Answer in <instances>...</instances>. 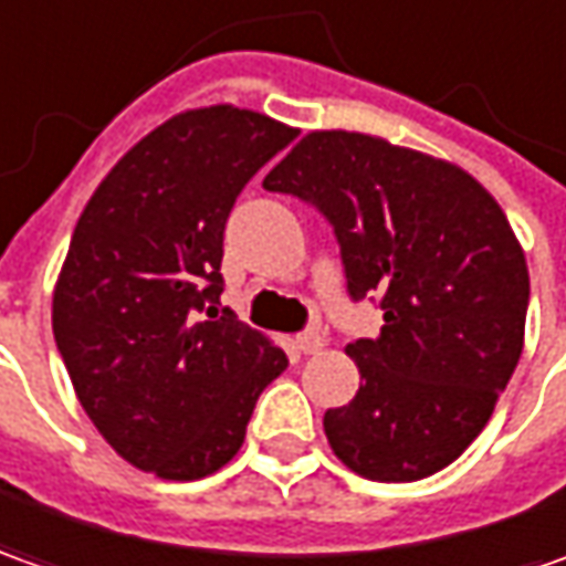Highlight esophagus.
I'll return each mask as SVG.
<instances>
[{"mask_svg": "<svg viewBox=\"0 0 566 566\" xmlns=\"http://www.w3.org/2000/svg\"><path fill=\"white\" fill-rule=\"evenodd\" d=\"M294 347H297L301 354H319L322 335L319 332H301V335L294 338Z\"/></svg>", "mask_w": 566, "mask_h": 566, "instance_id": "esophagus-1", "label": "esophagus"}]
</instances>
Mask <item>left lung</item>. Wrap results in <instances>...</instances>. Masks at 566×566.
Instances as JSON below:
<instances>
[{
    "label": "left lung",
    "instance_id": "obj_1",
    "mask_svg": "<svg viewBox=\"0 0 566 566\" xmlns=\"http://www.w3.org/2000/svg\"><path fill=\"white\" fill-rule=\"evenodd\" d=\"M263 187L316 206L347 294L379 297V335L344 347L360 391L325 410L332 451L376 482L444 470L523 354L530 272L507 216L463 168L354 130L306 134Z\"/></svg>",
    "mask_w": 566,
    "mask_h": 566
}]
</instances>
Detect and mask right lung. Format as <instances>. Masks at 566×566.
Returning a JSON list of instances; mask_svg holds the SVG:
<instances>
[{
	"label": "right lung",
	"instance_id": "obj_1",
	"mask_svg": "<svg viewBox=\"0 0 566 566\" xmlns=\"http://www.w3.org/2000/svg\"><path fill=\"white\" fill-rule=\"evenodd\" d=\"M294 127L190 108L118 159L84 206L52 294V335L99 436L137 470L190 482L241 451L282 347L222 297L224 222Z\"/></svg>",
	"mask_w": 566,
	"mask_h": 566
}]
</instances>
